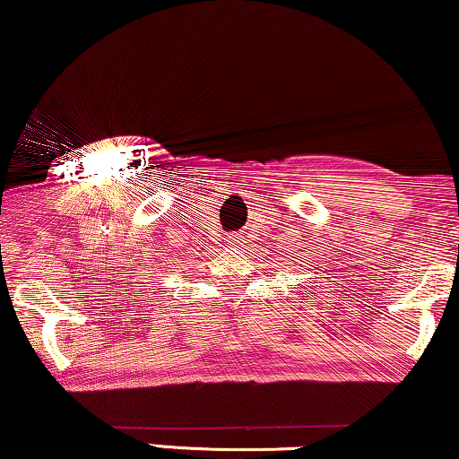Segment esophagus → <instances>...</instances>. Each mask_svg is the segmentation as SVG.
Returning <instances> with one entry per match:
<instances>
[{
    "instance_id": "34e87169",
    "label": "esophagus",
    "mask_w": 459,
    "mask_h": 459,
    "mask_svg": "<svg viewBox=\"0 0 459 459\" xmlns=\"http://www.w3.org/2000/svg\"><path fill=\"white\" fill-rule=\"evenodd\" d=\"M229 244L230 246H239L241 244V237L239 235H230L229 237Z\"/></svg>"
}]
</instances>
